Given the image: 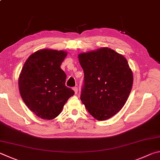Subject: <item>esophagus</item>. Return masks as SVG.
Masks as SVG:
<instances>
[{"mask_svg":"<svg viewBox=\"0 0 160 160\" xmlns=\"http://www.w3.org/2000/svg\"><path fill=\"white\" fill-rule=\"evenodd\" d=\"M73 90H74L75 94H77V93H78V88H77V87H74V88H73Z\"/></svg>","mask_w":160,"mask_h":160,"instance_id":"obj_1","label":"esophagus"}]
</instances>
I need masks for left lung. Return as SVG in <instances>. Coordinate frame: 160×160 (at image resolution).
<instances>
[{"instance_id":"left-lung-1","label":"left lung","mask_w":160,"mask_h":160,"mask_svg":"<svg viewBox=\"0 0 160 160\" xmlns=\"http://www.w3.org/2000/svg\"><path fill=\"white\" fill-rule=\"evenodd\" d=\"M84 72L81 100L95 119L103 121L124 107L132 88V70L122 54L108 47L78 55Z\"/></svg>"}]
</instances>
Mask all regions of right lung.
<instances>
[{
	"instance_id": "right-lung-1",
	"label": "right lung",
	"mask_w": 160,
	"mask_h": 160,
	"mask_svg": "<svg viewBox=\"0 0 160 160\" xmlns=\"http://www.w3.org/2000/svg\"><path fill=\"white\" fill-rule=\"evenodd\" d=\"M67 52L41 49L25 62L18 78L19 93L25 104L43 119H55L74 91L65 86L66 74L60 65Z\"/></svg>"
}]
</instances>
